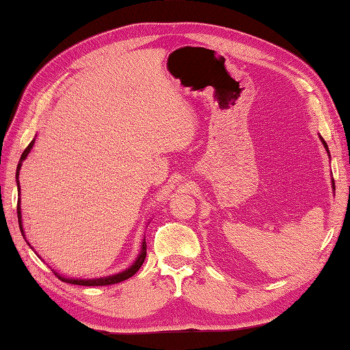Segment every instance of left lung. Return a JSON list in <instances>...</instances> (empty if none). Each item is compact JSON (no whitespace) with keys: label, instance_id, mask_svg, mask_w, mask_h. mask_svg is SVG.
<instances>
[{"label":"left lung","instance_id":"1","mask_svg":"<svg viewBox=\"0 0 350 350\" xmlns=\"http://www.w3.org/2000/svg\"><path fill=\"white\" fill-rule=\"evenodd\" d=\"M319 138H320L321 144H323V147L326 148V153H327V156H329V157H331V154H329V148H327V144L325 142V139H323V138H321V136H320V135H319ZM332 189L335 191V183H334V179H332Z\"/></svg>","mask_w":350,"mask_h":350}]
</instances>
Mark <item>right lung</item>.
Wrapping results in <instances>:
<instances>
[{
    "mask_svg": "<svg viewBox=\"0 0 350 350\" xmlns=\"http://www.w3.org/2000/svg\"><path fill=\"white\" fill-rule=\"evenodd\" d=\"M34 146V139L29 144V147H27L24 150V153L21 154V159L18 162V167H16V185H18V191L21 189L19 187V171H21V167H23V162L27 159V156H29V153L31 152V148ZM18 223H19V229H21V234H23L24 239H25V232H24V228H23V215H21V200H18ZM27 241V239H25ZM27 244L30 245V243L27 241ZM31 247V245H30ZM33 249V247H31ZM38 255V253H36ZM146 255H147V244H146V238L142 239L141 243V250L138 253V256H136L135 262L129 267V269L122 270L120 273H115V275H111V276H105V278H94V279H74V278H66V276H62L59 275V273L56 270L54 271V275H56L60 280H64V282H68V284H74V285H85V286H103V285H112V284H118V282H122V280H126L129 278H132L136 271H138L141 269V265L144 262V259H146ZM39 256V255H38ZM40 258V256H39Z\"/></svg>",
    "mask_w": 350,
    "mask_h": 350,
    "instance_id": "add662e5",
    "label": "right lung"
}]
</instances>
